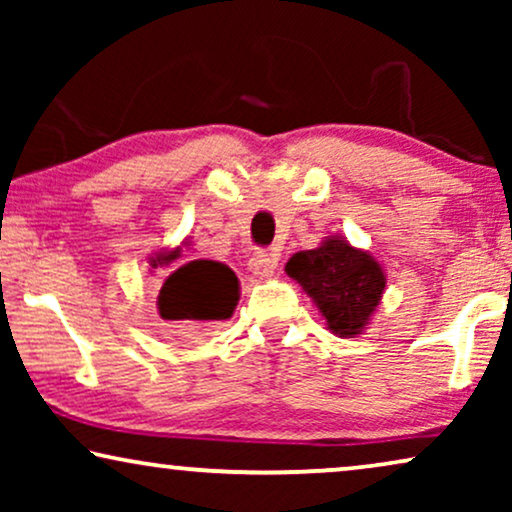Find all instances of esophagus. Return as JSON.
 <instances>
[{"label":"esophagus","mask_w":512,"mask_h":512,"mask_svg":"<svg viewBox=\"0 0 512 512\" xmlns=\"http://www.w3.org/2000/svg\"><path fill=\"white\" fill-rule=\"evenodd\" d=\"M277 261L279 256L272 254V251H256V254L249 258V270L254 272L256 277L270 279L277 270Z\"/></svg>","instance_id":"34e87169"}]
</instances>
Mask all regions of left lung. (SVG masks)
Here are the masks:
<instances>
[{"mask_svg": "<svg viewBox=\"0 0 512 512\" xmlns=\"http://www.w3.org/2000/svg\"><path fill=\"white\" fill-rule=\"evenodd\" d=\"M286 275L303 286L328 331L340 338H356L370 324L387 284L382 265L340 235L326 237L317 249L293 254Z\"/></svg>", "mask_w": 512, "mask_h": 512, "instance_id": "left-lung-1", "label": "left lung"}]
</instances>
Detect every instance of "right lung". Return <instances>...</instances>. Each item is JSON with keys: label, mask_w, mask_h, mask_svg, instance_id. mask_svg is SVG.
<instances>
[{"label": "right lung", "mask_w": 512, "mask_h": 512, "mask_svg": "<svg viewBox=\"0 0 512 512\" xmlns=\"http://www.w3.org/2000/svg\"><path fill=\"white\" fill-rule=\"evenodd\" d=\"M179 249L151 258L153 268L170 263ZM240 300V282L228 265L216 261H191L165 279L158 293V314L177 331H200L214 321L233 317Z\"/></svg>", "instance_id": "1"}]
</instances>
